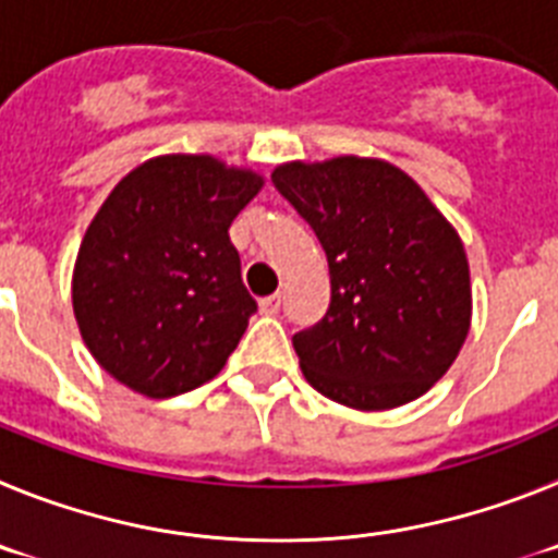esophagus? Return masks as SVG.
Masks as SVG:
<instances>
[{"label":"esophagus","instance_id":"1","mask_svg":"<svg viewBox=\"0 0 558 558\" xmlns=\"http://www.w3.org/2000/svg\"><path fill=\"white\" fill-rule=\"evenodd\" d=\"M259 310H263L265 315L279 313V310H282V293H274V295H265V299H259Z\"/></svg>","mask_w":558,"mask_h":558}]
</instances>
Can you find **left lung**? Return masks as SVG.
<instances>
[{
	"instance_id": "left-lung-1",
	"label": "left lung",
	"mask_w": 558,
	"mask_h": 558,
	"mask_svg": "<svg viewBox=\"0 0 558 558\" xmlns=\"http://www.w3.org/2000/svg\"><path fill=\"white\" fill-rule=\"evenodd\" d=\"M270 179L329 263L327 313L293 335L310 386L357 411L422 397L470 332V265L456 229L388 161H293Z\"/></svg>"
}]
</instances>
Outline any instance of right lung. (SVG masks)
<instances>
[{"label": "right lung", "mask_w": 558, "mask_h": 558, "mask_svg": "<svg viewBox=\"0 0 558 558\" xmlns=\"http://www.w3.org/2000/svg\"><path fill=\"white\" fill-rule=\"evenodd\" d=\"M259 186L211 156L150 159L113 186L77 251L72 304L122 386L179 397L226 366L256 313L229 226Z\"/></svg>", "instance_id": "right-lung-1"}]
</instances>
